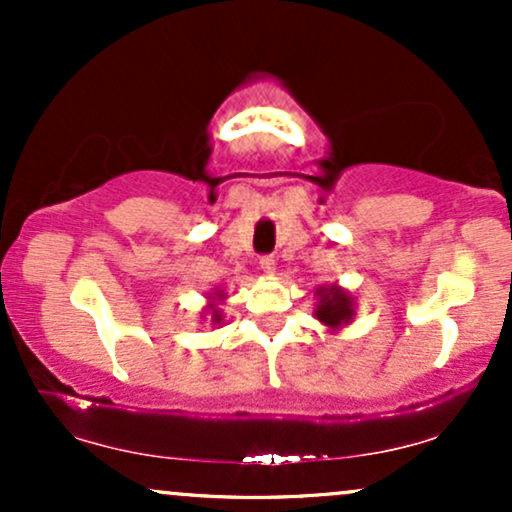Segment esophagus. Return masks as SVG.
<instances>
[{"label":"esophagus","instance_id":"34e87169","mask_svg":"<svg viewBox=\"0 0 512 512\" xmlns=\"http://www.w3.org/2000/svg\"><path fill=\"white\" fill-rule=\"evenodd\" d=\"M260 269L264 274H274V269H276V260L274 257H262L260 260Z\"/></svg>","mask_w":512,"mask_h":512}]
</instances>
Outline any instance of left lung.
<instances>
[{
	"instance_id": "1",
	"label": "left lung",
	"mask_w": 512,
	"mask_h": 512,
	"mask_svg": "<svg viewBox=\"0 0 512 512\" xmlns=\"http://www.w3.org/2000/svg\"><path fill=\"white\" fill-rule=\"evenodd\" d=\"M315 296H317L315 317L327 327V332L337 334L342 327L354 322L356 301L349 291L342 289V286L337 284L317 286Z\"/></svg>"
}]
</instances>
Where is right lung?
Instances as JSON below:
<instances>
[{
	"label": "right lung",
	"instance_id": "add662e5",
	"mask_svg": "<svg viewBox=\"0 0 512 512\" xmlns=\"http://www.w3.org/2000/svg\"><path fill=\"white\" fill-rule=\"evenodd\" d=\"M226 301V293H223L221 289H214L207 296V305L202 308V315H199V320L209 322V325H223V310L219 308V305Z\"/></svg>",
	"mask_w": 512,
	"mask_h": 512
}]
</instances>
